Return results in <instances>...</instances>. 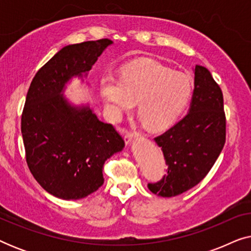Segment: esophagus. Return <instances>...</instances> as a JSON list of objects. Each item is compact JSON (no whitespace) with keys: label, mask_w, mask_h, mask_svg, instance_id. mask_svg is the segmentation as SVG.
Returning <instances> with one entry per match:
<instances>
[{"label":"esophagus","mask_w":251,"mask_h":251,"mask_svg":"<svg viewBox=\"0 0 251 251\" xmlns=\"http://www.w3.org/2000/svg\"><path fill=\"white\" fill-rule=\"evenodd\" d=\"M139 136V132H137L136 130H129V131H126L125 133V139H126V143L128 144L131 142L133 138H136V137Z\"/></svg>","instance_id":"esophagus-1"}]
</instances>
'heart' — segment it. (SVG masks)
Returning a JSON list of instances; mask_svg holds the SVG:
<instances>
[{"instance_id":"1","label":"heart","mask_w":251,"mask_h":251,"mask_svg":"<svg viewBox=\"0 0 251 251\" xmlns=\"http://www.w3.org/2000/svg\"><path fill=\"white\" fill-rule=\"evenodd\" d=\"M100 90L113 115L129 111L138 101L137 112L145 128L161 131L186 109L193 96V82L156 61L142 59L126 65L121 77L106 75Z\"/></svg>"}]
</instances>
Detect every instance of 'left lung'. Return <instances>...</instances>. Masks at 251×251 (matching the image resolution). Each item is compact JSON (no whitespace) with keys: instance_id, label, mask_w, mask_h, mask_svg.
<instances>
[{"instance_id":"1","label":"left lung","mask_w":251,"mask_h":251,"mask_svg":"<svg viewBox=\"0 0 251 251\" xmlns=\"http://www.w3.org/2000/svg\"><path fill=\"white\" fill-rule=\"evenodd\" d=\"M190 112L155 142L168 169L150 191L171 198L191 190L207 176L226 140V116L222 89L210 72L197 65Z\"/></svg>"}]
</instances>
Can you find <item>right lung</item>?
Segmentation results:
<instances>
[{"label": "right lung", "instance_id": "1", "mask_svg": "<svg viewBox=\"0 0 251 251\" xmlns=\"http://www.w3.org/2000/svg\"><path fill=\"white\" fill-rule=\"evenodd\" d=\"M109 44L100 39L63 48L37 71L27 92L22 114L27 166L44 190L64 200L97 191L105 161L125 146L113 125L89 107H72L60 95L72 76L91 70Z\"/></svg>", "mask_w": 251, "mask_h": 251}]
</instances>
